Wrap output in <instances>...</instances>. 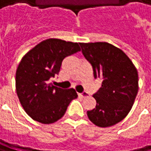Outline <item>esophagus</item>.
<instances>
[{"label":"esophagus","instance_id":"obj_1","mask_svg":"<svg viewBox=\"0 0 151 151\" xmlns=\"http://www.w3.org/2000/svg\"><path fill=\"white\" fill-rule=\"evenodd\" d=\"M79 95L82 97V98H86V97H88L89 96V93H87V92H82L81 93H79Z\"/></svg>","mask_w":151,"mask_h":151}]
</instances>
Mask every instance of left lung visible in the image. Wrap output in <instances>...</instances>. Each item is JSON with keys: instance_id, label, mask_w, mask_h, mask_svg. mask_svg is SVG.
<instances>
[{"instance_id": "left-lung-1", "label": "left lung", "mask_w": 151, "mask_h": 151, "mask_svg": "<svg viewBox=\"0 0 151 151\" xmlns=\"http://www.w3.org/2000/svg\"><path fill=\"white\" fill-rule=\"evenodd\" d=\"M93 67L94 78L102 79L93 96L96 106L87 114L92 123L108 127L120 122L131 111L138 91V75L123 50L106 42L79 43Z\"/></svg>"}]
</instances>
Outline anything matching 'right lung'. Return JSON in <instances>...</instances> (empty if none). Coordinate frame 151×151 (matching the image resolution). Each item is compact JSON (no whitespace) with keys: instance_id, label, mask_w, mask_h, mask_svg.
Instances as JSON below:
<instances>
[{"instance_id":"1","label":"right lung","mask_w":151,"mask_h":151,"mask_svg":"<svg viewBox=\"0 0 151 151\" xmlns=\"http://www.w3.org/2000/svg\"><path fill=\"white\" fill-rule=\"evenodd\" d=\"M80 50L77 43L49 38L23 57L16 70V92L32 119L42 124L54 123L64 115L70 101L77 98L74 88L63 89L49 81L58 75L63 60Z\"/></svg>"}]
</instances>
